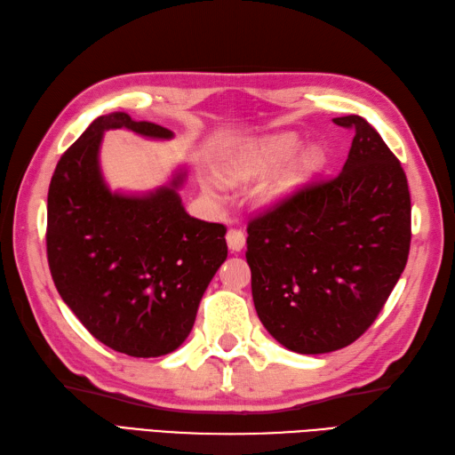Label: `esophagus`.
<instances>
[{
    "label": "esophagus",
    "mask_w": 455,
    "mask_h": 455,
    "mask_svg": "<svg viewBox=\"0 0 455 455\" xmlns=\"http://www.w3.org/2000/svg\"><path fill=\"white\" fill-rule=\"evenodd\" d=\"M227 244H228L230 251H240L242 248H244V244H246L244 232L238 230V228H230L227 232Z\"/></svg>",
    "instance_id": "34e87169"
}]
</instances>
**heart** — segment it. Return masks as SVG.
<instances>
[{
  "label": "heart",
  "mask_w": 455,
  "mask_h": 455,
  "mask_svg": "<svg viewBox=\"0 0 455 455\" xmlns=\"http://www.w3.org/2000/svg\"><path fill=\"white\" fill-rule=\"evenodd\" d=\"M283 164L259 188L258 199L263 207H277L287 202L325 166V153L318 145L300 149L297 133H275L250 141L227 163L225 171L232 180H251Z\"/></svg>",
  "instance_id": "b5f03b06"
}]
</instances>
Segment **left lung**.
<instances>
[{
    "instance_id": "left-lung-1",
    "label": "left lung",
    "mask_w": 455,
    "mask_h": 455,
    "mask_svg": "<svg viewBox=\"0 0 455 455\" xmlns=\"http://www.w3.org/2000/svg\"><path fill=\"white\" fill-rule=\"evenodd\" d=\"M343 171L306 184L248 223L246 259L263 327L300 355L356 341L405 269L411 246L407 176L361 116Z\"/></svg>"
}]
</instances>
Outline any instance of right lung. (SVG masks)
<instances>
[{"label":"right lung","instance_id":"add662e5","mask_svg":"<svg viewBox=\"0 0 455 455\" xmlns=\"http://www.w3.org/2000/svg\"><path fill=\"white\" fill-rule=\"evenodd\" d=\"M151 140L172 132L125 112L94 120L61 155L48 189L52 279L79 322L114 351L151 358L186 341L207 284L227 259V228L189 217L186 172L145 196L112 194L99 163L107 130Z\"/></svg>","mask_w":455,"mask_h":455}]
</instances>
